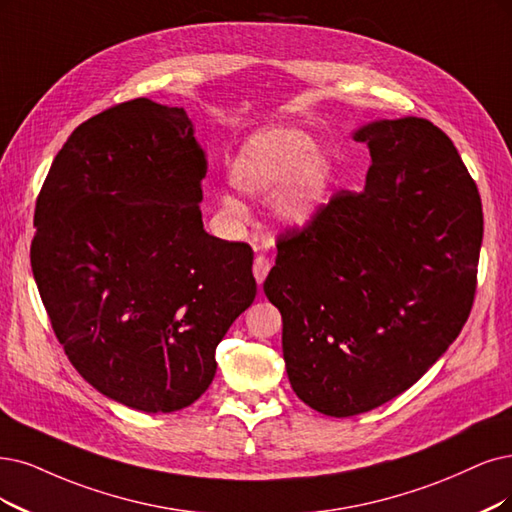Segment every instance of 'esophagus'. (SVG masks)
<instances>
[{
  "mask_svg": "<svg viewBox=\"0 0 512 512\" xmlns=\"http://www.w3.org/2000/svg\"><path fill=\"white\" fill-rule=\"evenodd\" d=\"M268 272H270V259L263 257V255H257L255 263H253V274H255V280L259 282V285L263 280H266Z\"/></svg>",
  "mask_w": 512,
  "mask_h": 512,
  "instance_id": "1",
  "label": "esophagus"
}]
</instances>
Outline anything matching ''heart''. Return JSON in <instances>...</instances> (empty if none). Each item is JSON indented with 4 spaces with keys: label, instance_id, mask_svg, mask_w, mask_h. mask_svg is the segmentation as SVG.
Wrapping results in <instances>:
<instances>
[{
    "label": "heart",
    "instance_id": "1",
    "mask_svg": "<svg viewBox=\"0 0 512 512\" xmlns=\"http://www.w3.org/2000/svg\"><path fill=\"white\" fill-rule=\"evenodd\" d=\"M232 179L246 194H266L283 183L274 198V215L287 225L304 227L325 206L333 164L323 147L314 145L306 130L270 128L246 141L232 164ZM223 206L234 215L244 213V204L225 194Z\"/></svg>",
    "mask_w": 512,
    "mask_h": 512
}]
</instances>
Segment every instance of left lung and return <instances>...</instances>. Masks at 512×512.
<instances>
[{"label": "left lung", "mask_w": 512, "mask_h": 512, "mask_svg": "<svg viewBox=\"0 0 512 512\" xmlns=\"http://www.w3.org/2000/svg\"><path fill=\"white\" fill-rule=\"evenodd\" d=\"M354 139L371 154L365 189L280 234L263 282L289 382L331 418L388 403L445 354L475 301L483 240L479 189L441 128L377 120Z\"/></svg>", "instance_id": "8db88e82"}]
</instances>
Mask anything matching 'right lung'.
I'll use <instances>...</instances> for the list:
<instances>
[{
  "label": "right lung",
  "instance_id": "obj_1",
  "mask_svg": "<svg viewBox=\"0 0 512 512\" xmlns=\"http://www.w3.org/2000/svg\"><path fill=\"white\" fill-rule=\"evenodd\" d=\"M204 151L183 107L132 99L80 124L35 204L31 268L71 365L145 413L192 405L253 304V249L202 225Z\"/></svg>",
  "mask_w": 512,
  "mask_h": 512
}]
</instances>
